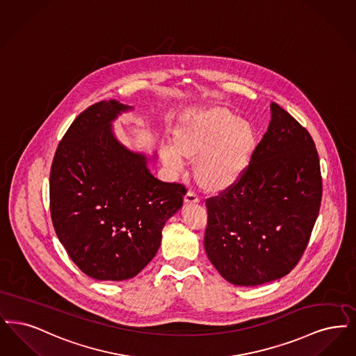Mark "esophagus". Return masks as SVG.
<instances>
[{
    "mask_svg": "<svg viewBox=\"0 0 356 356\" xmlns=\"http://www.w3.org/2000/svg\"><path fill=\"white\" fill-rule=\"evenodd\" d=\"M200 200L193 194V193H187L185 195V204L186 206H191V204H198Z\"/></svg>",
    "mask_w": 356,
    "mask_h": 356,
    "instance_id": "1",
    "label": "esophagus"
}]
</instances>
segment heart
<instances>
[{"label":"heart","mask_w":356,"mask_h":356,"mask_svg":"<svg viewBox=\"0 0 356 356\" xmlns=\"http://www.w3.org/2000/svg\"><path fill=\"white\" fill-rule=\"evenodd\" d=\"M258 145L254 126L225 106L194 111L175 126L171 147L162 158L172 170L194 165V178L207 194H223L236 185L252 161Z\"/></svg>","instance_id":"obj_1"}]
</instances>
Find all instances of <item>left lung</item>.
I'll list each match as a JSON object with an SVG mask.
<instances>
[{
    "mask_svg": "<svg viewBox=\"0 0 356 356\" xmlns=\"http://www.w3.org/2000/svg\"><path fill=\"white\" fill-rule=\"evenodd\" d=\"M271 121L242 179L206 202V254L236 286L287 275L307 248L322 201L321 163L309 131L273 102Z\"/></svg>",
    "mask_w": 356,
    "mask_h": 356,
    "instance_id": "1",
    "label": "left lung"
}]
</instances>
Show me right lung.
Instances as JSON below:
<instances>
[{
    "instance_id": "obj_1",
    "label": "right lung",
    "mask_w": 356,
    "mask_h": 356,
    "mask_svg": "<svg viewBox=\"0 0 356 356\" xmlns=\"http://www.w3.org/2000/svg\"><path fill=\"white\" fill-rule=\"evenodd\" d=\"M133 106L101 101L63 136L50 171L56 234L78 268L98 280L134 278L161 246L162 229L184 204L186 188L154 178L156 155L121 143L113 122Z\"/></svg>"
}]
</instances>
